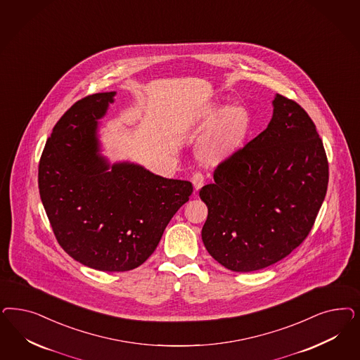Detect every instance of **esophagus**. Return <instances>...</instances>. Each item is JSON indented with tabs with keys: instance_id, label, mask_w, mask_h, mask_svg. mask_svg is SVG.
Wrapping results in <instances>:
<instances>
[{
	"instance_id": "1",
	"label": "esophagus",
	"mask_w": 360,
	"mask_h": 360,
	"mask_svg": "<svg viewBox=\"0 0 360 360\" xmlns=\"http://www.w3.org/2000/svg\"><path fill=\"white\" fill-rule=\"evenodd\" d=\"M204 180H205L204 174H200V172L192 176V183H193V186H195L196 191H198L201 186H204Z\"/></svg>"
}]
</instances>
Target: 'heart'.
Returning a JSON list of instances; mask_svg holds the SVG:
<instances>
[{"label":"heart","instance_id":"heart-1","mask_svg":"<svg viewBox=\"0 0 360 360\" xmlns=\"http://www.w3.org/2000/svg\"><path fill=\"white\" fill-rule=\"evenodd\" d=\"M207 138L200 146L201 158L208 162H220L244 135L246 120L241 110L225 108V107H210L207 108L198 117V123L201 127L212 124Z\"/></svg>","mask_w":360,"mask_h":360}]
</instances>
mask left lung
Returning <instances> with one entry per match:
<instances>
[{"instance_id": "8db88e82", "label": "left lung", "mask_w": 360, "mask_h": 360, "mask_svg": "<svg viewBox=\"0 0 360 360\" xmlns=\"http://www.w3.org/2000/svg\"><path fill=\"white\" fill-rule=\"evenodd\" d=\"M202 186L201 237L222 266L248 273L290 255L313 228L328 184V162L313 120L276 94L266 129L221 162Z\"/></svg>"}]
</instances>
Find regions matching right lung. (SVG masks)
<instances>
[{
	"instance_id": "obj_1",
	"label": "right lung",
	"mask_w": 360,
	"mask_h": 360,
	"mask_svg": "<svg viewBox=\"0 0 360 360\" xmlns=\"http://www.w3.org/2000/svg\"><path fill=\"white\" fill-rule=\"evenodd\" d=\"M115 91L89 95L53 128L38 168L39 195L57 241L84 266L127 271L155 252L192 183L101 153L99 120Z\"/></svg>"
}]
</instances>
